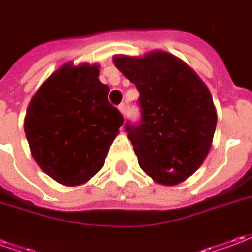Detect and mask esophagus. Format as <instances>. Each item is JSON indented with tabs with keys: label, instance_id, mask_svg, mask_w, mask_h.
Instances as JSON below:
<instances>
[{
	"label": "esophagus",
	"instance_id": "34e87169",
	"mask_svg": "<svg viewBox=\"0 0 252 252\" xmlns=\"http://www.w3.org/2000/svg\"><path fill=\"white\" fill-rule=\"evenodd\" d=\"M119 110H120L121 115H123V116L126 115V104H124V102L119 105Z\"/></svg>",
	"mask_w": 252,
	"mask_h": 252
}]
</instances>
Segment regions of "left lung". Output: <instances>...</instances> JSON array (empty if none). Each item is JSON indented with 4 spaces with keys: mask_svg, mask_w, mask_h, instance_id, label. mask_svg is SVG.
<instances>
[{
    "mask_svg": "<svg viewBox=\"0 0 252 252\" xmlns=\"http://www.w3.org/2000/svg\"><path fill=\"white\" fill-rule=\"evenodd\" d=\"M140 93V120L126 131L144 173L162 185H177L200 167L211 148L217 116L198 75L169 52L113 58Z\"/></svg>",
    "mask_w": 252,
    "mask_h": 252,
    "instance_id": "8db88e82",
    "label": "left lung"
}]
</instances>
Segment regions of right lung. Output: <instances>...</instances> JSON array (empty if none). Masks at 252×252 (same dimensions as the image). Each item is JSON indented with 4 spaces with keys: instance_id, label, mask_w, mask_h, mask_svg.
I'll list each match as a JSON object with an SVG mask.
<instances>
[{
    "instance_id": "obj_1",
    "label": "right lung",
    "mask_w": 252,
    "mask_h": 252,
    "mask_svg": "<svg viewBox=\"0 0 252 252\" xmlns=\"http://www.w3.org/2000/svg\"><path fill=\"white\" fill-rule=\"evenodd\" d=\"M98 74L97 64L61 67L27 109L24 131L32 155L62 185H81L98 173L124 123Z\"/></svg>"
}]
</instances>
